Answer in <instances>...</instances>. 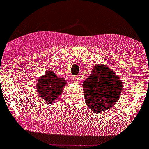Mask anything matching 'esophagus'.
<instances>
[{"label": "esophagus", "mask_w": 149, "mask_h": 149, "mask_svg": "<svg viewBox=\"0 0 149 149\" xmlns=\"http://www.w3.org/2000/svg\"><path fill=\"white\" fill-rule=\"evenodd\" d=\"M73 80H74V82H76V83H79V77H78V76H75L74 77H73Z\"/></svg>", "instance_id": "1"}]
</instances>
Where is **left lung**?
I'll list each match as a JSON object with an SVG mask.
<instances>
[{
    "label": "left lung",
    "mask_w": 149,
    "mask_h": 149,
    "mask_svg": "<svg viewBox=\"0 0 149 149\" xmlns=\"http://www.w3.org/2000/svg\"><path fill=\"white\" fill-rule=\"evenodd\" d=\"M122 86L120 77L111 68L97 64L83 83L86 105L95 113L107 111L118 101Z\"/></svg>",
    "instance_id": "obj_1"
}]
</instances>
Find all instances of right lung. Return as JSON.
<instances>
[{
  "instance_id": "right-lung-1",
  "label": "right lung",
  "mask_w": 149,
  "mask_h": 149,
  "mask_svg": "<svg viewBox=\"0 0 149 149\" xmlns=\"http://www.w3.org/2000/svg\"><path fill=\"white\" fill-rule=\"evenodd\" d=\"M66 84L64 78L57 77L52 71H46L38 79L36 90L41 97L46 103L52 102L58 97Z\"/></svg>"
}]
</instances>
